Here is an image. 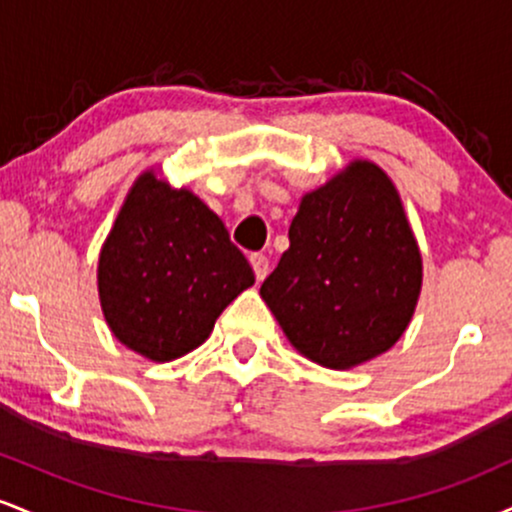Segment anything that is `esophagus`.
<instances>
[{"label": "esophagus", "instance_id": "1", "mask_svg": "<svg viewBox=\"0 0 512 512\" xmlns=\"http://www.w3.org/2000/svg\"><path fill=\"white\" fill-rule=\"evenodd\" d=\"M250 264H252V269H255L257 281H262L264 276L269 274V260L262 255V252H252V255H250Z\"/></svg>", "mask_w": 512, "mask_h": 512}]
</instances>
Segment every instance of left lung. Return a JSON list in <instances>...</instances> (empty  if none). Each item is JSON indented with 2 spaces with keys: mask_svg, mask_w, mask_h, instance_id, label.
<instances>
[{
  "mask_svg": "<svg viewBox=\"0 0 512 512\" xmlns=\"http://www.w3.org/2000/svg\"><path fill=\"white\" fill-rule=\"evenodd\" d=\"M289 240L260 289L289 342L337 370L385 354L421 291L419 245L392 180L351 163L303 197Z\"/></svg>",
  "mask_w": 512,
  "mask_h": 512,
  "instance_id": "obj_1",
  "label": "left lung"
}]
</instances>
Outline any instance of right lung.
<instances>
[{
	"label": "right lung",
	"mask_w": 512,
	"mask_h": 512,
	"mask_svg": "<svg viewBox=\"0 0 512 512\" xmlns=\"http://www.w3.org/2000/svg\"><path fill=\"white\" fill-rule=\"evenodd\" d=\"M252 284L248 260L202 199L154 173L134 182L98 260L103 315L122 344L158 363L185 356Z\"/></svg>",
	"instance_id": "obj_1"
}]
</instances>
